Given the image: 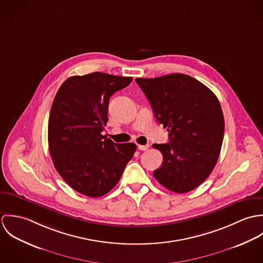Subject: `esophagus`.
<instances>
[{"instance_id":"34e87169","label":"esophagus","mask_w":263,"mask_h":263,"mask_svg":"<svg viewBox=\"0 0 263 263\" xmlns=\"http://www.w3.org/2000/svg\"><path fill=\"white\" fill-rule=\"evenodd\" d=\"M138 149L141 151H147L149 149V145H139Z\"/></svg>"}]
</instances>
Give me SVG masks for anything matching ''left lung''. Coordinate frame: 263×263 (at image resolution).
Listing matches in <instances>:
<instances>
[{"label":"left lung","instance_id":"left-lung-1","mask_svg":"<svg viewBox=\"0 0 263 263\" xmlns=\"http://www.w3.org/2000/svg\"><path fill=\"white\" fill-rule=\"evenodd\" d=\"M136 82L158 122L169 132V143L153 145L163 155L154 177L176 193L199 186L215 168L224 139V115L217 96L184 74L137 78Z\"/></svg>","mask_w":263,"mask_h":263}]
</instances>
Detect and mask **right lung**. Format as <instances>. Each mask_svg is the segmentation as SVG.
I'll return each mask as SVG.
<instances>
[{"label":"right lung","instance_id":"right-lung-1","mask_svg":"<svg viewBox=\"0 0 263 263\" xmlns=\"http://www.w3.org/2000/svg\"><path fill=\"white\" fill-rule=\"evenodd\" d=\"M132 77L104 73L73 76L60 87L48 119L52 163L76 191L99 197L119 181L137 146L115 144L101 133L108 120L109 98Z\"/></svg>","mask_w":263,"mask_h":263}]
</instances>
